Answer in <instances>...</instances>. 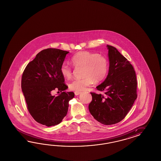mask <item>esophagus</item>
Instances as JSON below:
<instances>
[{"mask_svg":"<svg viewBox=\"0 0 161 161\" xmlns=\"http://www.w3.org/2000/svg\"><path fill=\"white\" fill-rule=\"evenodd\" d=\"M74 94H75V96H78L79 94H81V92H74Z\"/></svg>","mask_w":161,"mask_h":161,"instance_id":"obj_1","label":"esophagus"}]
</instances>
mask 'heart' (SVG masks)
<instances>
[{"label": "heart", "mask_w": 161, "mask_h": 161, "mask_svg": "<svg viewBox=\"0 0 161 161\" xmlns=\"http://www.w3.org/2000/svg\"><path fill=\"white\" fill-rule=\"evenodd\" d=\"M71 62L75 67H83V78L73 80L69 87L75 92H82L93 84L94 82L102 81L107 75L108 69L107 59L99 54L87 51L78 52L72 57ZM60 72L64 78H70L71 68L64 64L60 68Z\"/></svg>", "instance_id": "obj_1"}]
</instances>
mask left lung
I'll return each mask as SVG.
<instances>
[{
    "label": "left lung",
    "instance_id": "obj_1",
    "mask_svg": "<svg viewBox=\"0 0 161 161\" xmlns=\"http://www.w3.org/2000/svg\"><path fill=\"white\" fill-rule=\"evenodd\" d=\"M109 67L107 77L96 87L102 94L91 93L92 115L105 125L122 120L136 99L137 80L132 64L115 47L107 45Z\"/></svg>",
    "mask_w": 161,
    "mask_h": 161
}]
</instances>
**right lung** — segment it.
I'll return each instance as SVG.
<instances>
[{
  "instance_id": "1",
  "label": "right lung",
  "mask_w": 161,
  "mask_h": 161,
  "mask_svg": "<svg viewBox=\"0 0 161 161\" xmlns=\"http://www.w3.org/2000/svg\"><path fill=\"white\" fill-rule=\"evenodd\" d=\"M68 53L59 49H44L28 63L22 74L21 88L28 111L36 122L46 126L62 122L67 114L69 101L74 97L73 92H65L68 87L60 72ZM55 89L63 92L53 96Z\"/></svg>"
}]
</instances>
